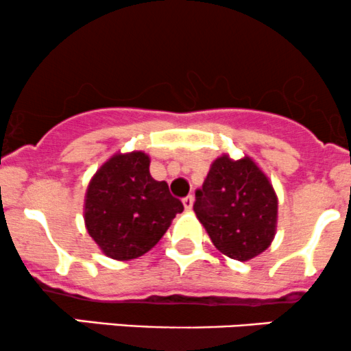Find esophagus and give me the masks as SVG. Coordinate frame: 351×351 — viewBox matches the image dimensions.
<instances>
[{"label": "esophagus", "instance_id": "1", "mask_svg": "<svg viewBox=\"0 0 351 351\" xmlns=\"http://www.w3.org/2000/svg\"><path fill=\"white\" fill-rule=\"evenodd\" d=\"M182 204H184V207H186V210H191L192 206H194V195H187V197H184V199H182Z\"/></svg>", "mask_w": 351, "mask_h": 351}]
</instances>
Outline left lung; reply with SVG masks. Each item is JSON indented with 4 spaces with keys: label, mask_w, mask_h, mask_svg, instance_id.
Masks as SVG:
<instances>
[{
    "label": "left lung",
    "mask_w": 351,
    "mask_h": 351,
    "mask_svg": "<svg viewBox=\"0 0 351 351\" xmlns=\"http://www.w3.org/2000/svg\"><path fill=\"white\" fill-rule=\"evenodd\" d=\"M278 200L269 177L250 157H217L195 191L194 212L215 249L234 261H250L270 247Z\"/></svg>",
    "instance_id": "obj_1"
}]
</instances>
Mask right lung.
Wrapping results in <instances>:
<instances>
[{
  "label": "right lung",
  "instance_id": "1",
  "mask_svg": "<svg viewBox=\"0 0 351 351\" xmlns=\"http://www.w3.org/2000/svg\"><path fill=\"white\" fill-rule=\"evenodd\" d=\"M149 164L143 151L114 154L97 169L86 191V228L114 261H131L151 250L184 210L167 182L152 179Z\"/></svg>",
  "mask_w": 351,
  "mask_h": 351
}]
</instances>
